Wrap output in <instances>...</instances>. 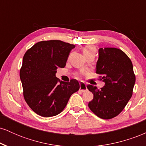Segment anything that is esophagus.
<instances>
[{"instance_id": "esophagus-1", "label": "esophagus", "mask_w": 146, "mask_h": 146, "mask_svg": "<svg viewBox=\"0 0 146 146\" xmlns=\"http://www.w3.org/2000/svg\"><path fill=\"white\" fill-rule=\"evenodd\" d=\"M80 90H81L82 92H85L87 90V87H86V84L83 82H81L80 83Z\"/></svg>"}]
</instances>
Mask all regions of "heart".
<instances>
[{"label": "heart", "instance_id": "obj_1", "mask_svg": "<svg viewBox=\"0 0 146 146\" xmlns=\"http://www.w3.org/2000/svg\"><path fill=\"white\" fill-rule=\"evenodd\" d=\"M96 52V48L94 46H91V45H88V46H85L83 49L84 54H88V53H95Z\"/></svg>", "mask_w": 146, "mask_h": 146}]
</instances>
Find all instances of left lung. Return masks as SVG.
<instances>
[{"label":"left lung","instance_id":"left-lung-1","mask_svg":"<svg viewBox=\"0 0 146 146\" xmlns=\"http://www.w3.org/2000/svg\"><path fill=\"white\" fill-rule=\"evenodd\" d=\"M98 55L96 73L102 75L105 85L100 90L92 85L87 86L93 94L88 107L98 117L109 119L121 113L131 98L135 75L131 60L121 50L100 48Z\"/></svg>","mask_w":146,"mask_h":146}]
</instances>
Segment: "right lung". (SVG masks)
<instances>
[{"instance_id": "right-lung-1", "label": "right lung", "mask_w": 146, "mask_h": 146, "mask_svg": "<svg viewBox=\"0 0 146 146\" xmlns=\"http://www.w3.org/2000/svg\"><path fill=\"white\" fill-rule=\"evenodd\" d=\"M75 46L58 40L41 41L25 53L20 71L23 95L33 111L44 117L56 116L66 107L72 94L80 88L78 81H60L58 68L66 66Z\"/></svg>"}]
</instances>
